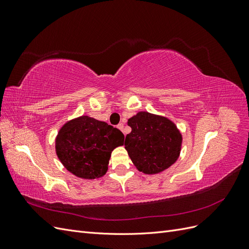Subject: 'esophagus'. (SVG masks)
<instances>
[{
	"instance_id": "1",
	"label": "esophagus",
	"mask_w": 249,
	"mask_h": 249,
	"mask_svg": "<svg viewBox=\"0 0 249 249\" xmlns=\"http://www.w3.org/2000/svg\"><path fill=\"white\" fill-rule=\"evenodd\" d=\"M124 124H119L118 125H117V127H118V129L120 130V131H124Z\"/></svg>"
}]
</instances>
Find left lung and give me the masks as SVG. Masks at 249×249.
Instances as JSON below:
<instances>
[{
  "label": "left lung",
  "mask_w": 249,
  "mask_h": 249,
  "mask_svg": "<svg viewBox=\"0 0 249 249\" xmlns=\"http://www.w3.org/2000/svg\"><path fill=\"white\" fill-rule=\"evenodd\" d=\"M132 132L124 147L139 171L159 173L175 163L179 156L182 135L166 117L139 112L127 122Z\"/></svg>",
  "instance_id": "left-lung-1"
}]
</instances>
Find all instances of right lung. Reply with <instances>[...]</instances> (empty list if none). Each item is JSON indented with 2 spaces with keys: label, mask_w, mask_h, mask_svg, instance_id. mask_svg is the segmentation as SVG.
Masks as SVG:
<instances>
[{
  "label": "right lung",
  "mask_w": 249,
  "mask_h": 249,
  "mask_svg": "<svg viewBox=\"0 0 249 249\" xmlns=\"http://www.w3.org/2000/svg\"><path fill=\"white\" fill-rule=\"evenodd\" d=\"M116 127L92 117L66 123L56 138V153L64 167L78 178L92 179L107 172L112 150L124 144Z\"/></svg>",
  "instance_id": "add662e5"
}]
</instances>
